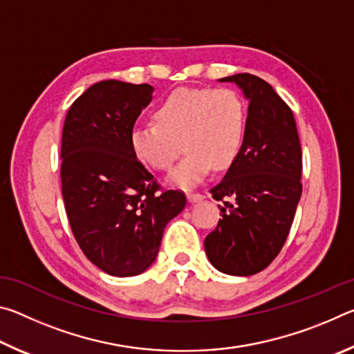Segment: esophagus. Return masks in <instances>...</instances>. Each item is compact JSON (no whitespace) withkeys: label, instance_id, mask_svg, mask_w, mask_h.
<instances>
[{"label":"esophagus","instance_id":"obj_1","mask_svg":"<svg viewBox=\"0 0 354 354\" xmlns=\"http://www.w3.org/2000/svg\"><path fill=\"white\" fill-rule=\"evenodd\" d=\"M203 198H205V196H203L201 194H195V192H187V200L190 203H198Z\"/></svg>","mask_w":354,"mask_h":354}]
</instances>
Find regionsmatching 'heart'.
I'll use <instances>...</instances> for the list:
<instances>
[{"label":"heart","instance_id":"b5f03b06","mask_svg":"<svg viewBox=\"0 0 354 354\" xmlns=\"http://www.w3.org/2000/svg\"><path fill=\"white\" fill-rule=\"evenodd\" d=\"M154 123L129 134L133 154L154 170H169L187 151L169 181L181 187L200 184L209 171L225 170L241 154L247 131V109L231 88L183 87L156 106Z\"/></svg>","mask_w":354,"mask_h":354}]
</instances>
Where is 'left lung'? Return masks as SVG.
Instances as JSON below:
<instances>
[{"mask_svg": "<svg viewBox=\"0 0 354 354\" xmlns=\"http://www.w3.org/2000/svg\"><path fill=\"white\" fill-rule=\"evenodd\" d=\"M250 101L241 154L211 189L221 218L205 239L212 266L250 277L268 267L289 236L301 196V145L290 107L270 84L250 73L221 77Z\"/></svg>", "mask_w": 354, "mask_h": 354, "instance_id": "left-lung-1", "label": "left lung"}]
</instances>
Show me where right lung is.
I'll list each match as a JSON object with an SVG mask.
<instances>
[{"instance_id":"add662e5","label":"right lung","mask_w":354,"mask_h":354,"mask_svg":"<svg viewBox=\"0 0 354 354\" xmlns=\"http://www.w3.org/2000/svg\"><path fill=\"white\" fill-rule=\"evenodd\" d=\"M153 91L149 84L97 82L70 106L64 123L61 179L71 231L87 259L112 277L145 272L167 223L187 201L179 190L160 192L129 145Z\"/></svg>"}]
</instances>
